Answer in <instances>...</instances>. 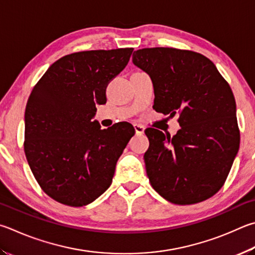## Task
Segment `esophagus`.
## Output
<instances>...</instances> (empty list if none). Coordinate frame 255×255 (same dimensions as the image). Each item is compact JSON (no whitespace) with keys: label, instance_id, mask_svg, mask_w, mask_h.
Masks as SVG:
<instances>
[{"label":"esophagus","instance_id":"obj_1","mask_svg":"<svg viewBox=\"0 0 255 255\" xmlns=\"http://www.w3.org/2000/svg\"><path fill=\"white\" fill-rule=\"evenodd\" d=\"M133 129H135L137 135H141V133H143V131H145V128L142 126H139V125H133Z\"/></svg>","mask_w":255,"mask_h":255}]
</instances>
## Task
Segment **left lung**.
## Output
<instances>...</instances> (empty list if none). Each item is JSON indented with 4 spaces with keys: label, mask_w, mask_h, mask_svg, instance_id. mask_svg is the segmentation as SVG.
Listing matches in <instances>:
<instances>
[{
    "label": "left lung",
    "mask_w": 255,
    "mask_h": 255,
    "mask_svg": "<svg viewBox=\"0 0 255 255\" xmlns=\"http://www.w3.org/2000/svg\"><path fill=\"white\" fill-rule=\"evenodd\" d=\"M132 62L151 78L156 112L179 115L180 129L165 135L146 129L143 155L152 188L178 205L195 204L220 191L240 146L232 89L215 64L194 51L145 48Z\"/></svg>",
    "instance_id": "left-lung-1"
}]
</instances>
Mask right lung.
I'll return each instance as SVG.
<instances>
[{
  "label": "right lung",
  "mask_w": 255,
  "mask_h": 255,
  "mask_svg": "<svg viewBox=\"0 0 255 255\" xmlns=\"http://www.w3.org/2000/svg\"><path fill=\"white\" fill-rule=\"evenodd\" d=\"M132 48L91 50L57 60L33 87L24 122V152L43 192L61 204H90L112 185L117 160L135 129H101L96 105L122 72Z\"/></svg>",
  "instance_id": "obj_1"
}]
</instances>
